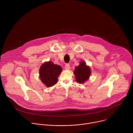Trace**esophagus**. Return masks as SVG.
<instances>
[{
  "instance_id": "esophagus-1",
  "label": "esophagus",
  "mask_w": 133,
  "mask_h": 133,
  "mask_svg": "<svg viewBox=\"0 0 133 133\" xmlns=\"http://www.w3.org/2000/svg\"><path fill=\"white\" fill-rule=\"evenodd\" d=\"M65 68L66 70H70V64H68V63H66L65 64Z\"/></svg>"
}]
</instances>
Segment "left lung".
<instances>
[{
	"label": "left lung",
	"instance_id": "1",
	"mask_svg": "<svg viewBox=\"0 0 133 133\" xmlns=\"http://www.w3.org/2000/svg\"><path fill=\"white\" fill-rule=\"evenodd\" d=\"M91 69L89 66L86 65V63L81 61L78 66H77L74 72L76 81L79 83H83L90 78L91 75Z\"/></svg>",
	"mask_w": 133,
	"mask_h": 133
}]
</instances>
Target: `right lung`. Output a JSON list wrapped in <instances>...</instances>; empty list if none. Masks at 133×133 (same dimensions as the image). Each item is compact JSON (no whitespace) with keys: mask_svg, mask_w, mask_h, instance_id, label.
I'll use <instances>...</instances> for the list:
<instances>
[{"mask_svg":"<svg viewBox=\"0 0 133 133\" xmlns=\"http://www.w3.org/2000/svg\"><path fill=\"white\" fill-rule=\"evenodd\" d=\"M62 70L60 65L54 64L53 62H45L40 68L39 78L46 87H51L57 83L58 77Z\"/></svg>","mask_w":133,"mask_h":133,"instance_id":"right-lung-1","label":"right lung"}]
</instances>
